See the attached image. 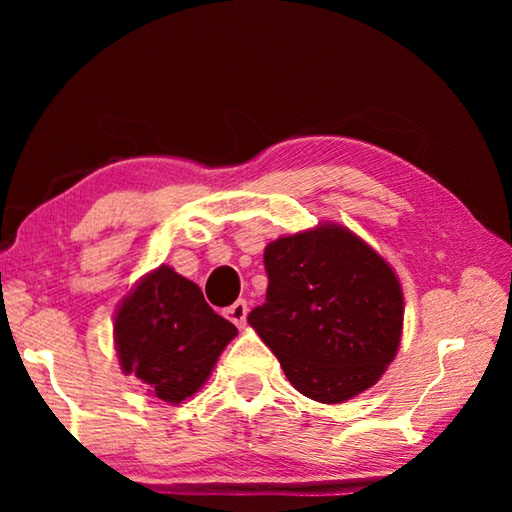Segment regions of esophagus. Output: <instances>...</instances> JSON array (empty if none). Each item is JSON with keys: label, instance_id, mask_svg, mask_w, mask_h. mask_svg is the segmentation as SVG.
Instances as JSON below:
<instances>
[{"label": "esophagus", "instance_id": "34e87169", "mask_svg": "<svg viewBox=\"0 0 512 512\" xmlns=\"http://www.w3.org/2000/svg\"><path fill=\"white\" fill-rule=\"evenodd\" d=\"M225 316H228L232 323H235L237 327L246 325V316H248V302L246 300H237L235 305H230L228 309H225Z\"/></svg>", "mask_w": 512, "mask_h": 512}]
</instances>
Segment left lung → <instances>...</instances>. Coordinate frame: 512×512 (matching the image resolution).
I'll use <instances>...</instances> for the list:
<instances>
[{
	"label": "left lung",
	"instance_id": "1",
	"mask_svg": "<svg viewBox=\"0 0 512 512\" xmlns=\"http://www.w3.org/2000/svg\"><path fill=\"white\" fill-rule=\"evenodd\" d=\"M266 302L248 314L296 391L339 404L375 386L400 348L393 268L348 228L325 223L264 250Z\"/></svg>",
	"mask_w": 512,
	"mask_h": 512
}]
</instances>
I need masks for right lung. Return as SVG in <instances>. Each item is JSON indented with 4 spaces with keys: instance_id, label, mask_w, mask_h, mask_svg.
<instances>
[{
    "instance_id": "right-lung-1",
    "label": "right lung",
    "mask_w": 512,
    "mask_h": 512,
    "mask_svg": "<svg viewBox=\"0 0 512 512\" xmlns=\"http://www.w3.org/2000/svg\"><path fill=\"white\" fill-rule=\"evenodd\" d=\"M235 336L237 327L207 305L198 284L164 264L142 277L115 316L121 370L169 404L205 384Z\"/></svg>"
}]
</instances>
